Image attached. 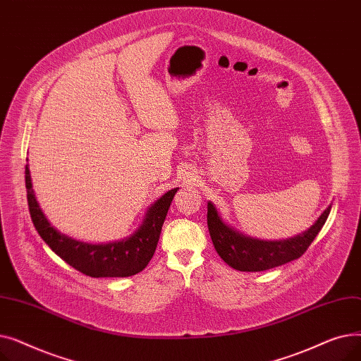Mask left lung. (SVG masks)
<instances>
[{"label":"left lung","mask_w":361,"mask_h":361,"mask_svg":"<svg viewBox=\"0 0 361 361\" xmlns=\"http://www.w3.org/2000/svg\"><path fill=\"white\" fill-rule=\"evenodd\" d=\"M331 212L328 206L307 231L288 240L264 241L243 235L226 225L212 202L207 203V228L215 250L231 268L243 272L268 271L298 259L313 243Z\"/></svg>","instance_id":"left-lung-1"}]
</instances>
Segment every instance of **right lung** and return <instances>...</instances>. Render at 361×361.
<instances>
[{"mask_svg":"<svg viewBox=\"0 0 361 361\" xmlns=\"http://www.w3.org/2000/svg\"><path fill=\"white\" fill-rule=\"evenodd\" d=\"M27 203L32 222L42 240L54 253L59 255L70 267L92 278H124L143 271L154 256L162 225L178 187L166 192L149 207L139 230L128 238L108 244H89L73 240L56 231L44 215L37 203L30 180V171L25 169Z\"/></svg>","mask_w":361,"mask_h":361,"instance_id":"add662e5","label":"right lung"}]
</instances>
